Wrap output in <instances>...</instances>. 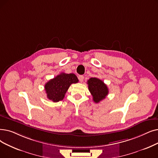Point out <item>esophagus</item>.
Here are the masks:
<instances>
[{
    "label": "esophagus",
    "instance_id": "1",
    "mask_svg": "<svg viewBox=\"0 0 158 158\" xmlns=\"http://www.w3.org/2000/svg\"><path fill=\"white\" fill-rule=\"evenodd\" d=\"M79 80L81 82V83H83V81L84 80V76L83 75H79Z\"/></svg>",
    "mask_w": 158,
    "mask_h": 158
}]
</instances>
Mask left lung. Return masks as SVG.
<instances>
[{
  "label": "left lung",
  "instance_id": "left-lung-1",
  "mask_svg": "<svg viewBox=\"0 0 158 158\" xmlns=\"http://www.w3.org/2000/svg\"><path fill=\"white\" fill-rule=\"evenodd\" d=\"M89 91L91 93L93 101L98 103L106 98L108 94V88L104 82L98 78L92 77L87 81Z\"/></svg>",
  "mask_w": 158,
  "mask_h": 158
}]
</instances>
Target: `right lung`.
<instances>
[{"label": "right lung", "instance_id": "1", "mask_svg": "<svg viewBox=\"0 0 158 158\" xmlns=\"http://www.w3.org/2000/svg\"><path fill=\"white\" fill-rule=\"evenodd\" d=\"M78 81L74 73H60L47 82L44 86L48 99L55 102L63 100L70 86L78 83Z\"/></svg>", "mask_w": 158, "mask_h": 158}]
</instances>
